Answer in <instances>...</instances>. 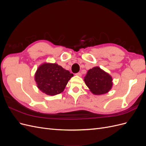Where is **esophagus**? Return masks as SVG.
Listing matches in <instances>:
<instances>
[{
  "label": "esophagus",
  "mask_w": 146,
  "mask_h": 146,
  "mask_svg": "<svg viewBox=\"0 0 146 146\" xmlns=\"http://www.w3.org/2000/svg\"><path fill=\"white\" fill-rule=\"evenodd\" d=\"M76 75H77V76H82V74H81V72H77V74H76Z\"/></svg>",
  "instance_id": "34e87169"
}]
</instances>
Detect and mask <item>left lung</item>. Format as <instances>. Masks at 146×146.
<instances>
[{
	"label": "left lung",
	"instance_id": "1",
	"mask_svg": "<svg viewBox=\"0 0 146 146\" xmlns=\"http://www.w3.org/2000/svg\"><path fill=\"white\" fill-rule=\"evenodd\" d=\"M84 80L90 91L96 95L107 93L113 85L111 77L99 67L88 70Z\"/></svg>",
	"mask_w": 146,
	"mask_h": 146
}]
</instances>
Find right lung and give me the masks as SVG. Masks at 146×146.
Here are the masks:
<instances>
[{
  "label": "right lung",
  "mask_w": 146,
  "mask_h": 146,
  "mask_svg": "<svg viewBox=\"0 0 146 146\" xmlns=\"http://www.w3.org/2000/svg\"><path fill=\"white\" fill-rule=\"evenodd\" d=\"M74 75L57 64L44 63L35 74L38 88L47 95L54 96L64 90L68 81Z\"/></svg>",
  "instance_id": "obj_1"
}]
</instances>
